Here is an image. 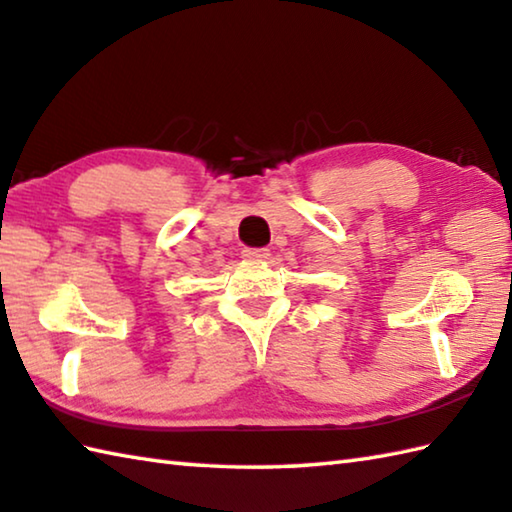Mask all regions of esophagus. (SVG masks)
I'll return each instance as SVG.
<instances>
[{
	"label": "esophagus",
	"mask_w": 512,
	"mask_h": 512,
	"mask_svg": "<svg viewBox=\"0 0 512 512\" xmlns=\"http://www.w3.org/2000/svg\"><path fill=\"white\" fill-rule=\"evenodd\" d=\"M242 257L253 259V262H264V259L270 257V253H268V248H244Z\"/></svg>",
	"instance_id": "1"
}]
</instances>
